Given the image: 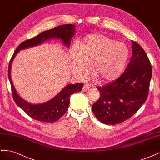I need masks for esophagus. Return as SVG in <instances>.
Segmentation results:
<instances>
[{
	"instance_id": "1",
	"label": "esophagus",
	"mask_w": 160,
	"mask_h": 160,
	"mask_svg": "<svg viewBox=\"0 0 160 160\" xmlns=\"http://www.w3.org/2000/svg\"><path fill=\"white\" fill-rule=\"evenodd\" d=\"M90 89V87H89V85H83V91H88L89 89Z\"/></svg>"
}]
</instances>
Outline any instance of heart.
Masks as SVG:
<instances>
[{
  "mask_svg": "<svg viewBox=\"0 0 160 160\" xmlns=\"http://www.w3.org/2000/svg\"><path fill=\"white\" fill-rule=\"evenodd\" d=\"M72 69L81 78L89 72L99 82H110L123 73L129 59L123 42L101 34H91L77 42L71 53Z\"/></svg>",
  "mask_w": 160,
  "mask_h": 160,
  "instance_id": "b5f03b06",
  "label": "heart"
}]
</instances>
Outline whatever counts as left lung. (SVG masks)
<instances>
[{"label": "left lung", "instance_id": "left-lung-1", "mask_svg": "<svg viewBox=\"0 0 160 160\" xmlns=\"http://www.w3.org/2000/svg\"><path fill=\"white\" fill-rule=\"evenodd\" d=\"M132 42V58L123 74L98 88L100 97L92 106V111L103 123L115 125L127 120L148 98L152 65L143 48Z\"/></svg>", "mask_w": 160, "mask_h": 160}]
</instances>
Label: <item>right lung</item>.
Returning <instances> with one entry per match:
<instances>
[{"mask_svg": "<svg viewBox=\"0 0 160 160\" xmlns=\"http://www.w3.org/2000/svg\"><path fill=\"white\" fill-rule=\"evenodd\" d=\"M75 27L76 26L75 25H71V24L59 25L52 29L43 31L35 37L22 42L14 52V54L9 62L8 76L11 85L13 99L19 108H21L28 115L34 119L49 123L57 122L66 113L70 103L71 95L76 92L81 91L83 84L80 83L69 84L65 86L51 100L42 103L32 104L23 99L14 89L11 75L12 62L14 57L20 51L39 45L43 42L51 38L60 39L62 42V45L69 49L71 38L75 33Z\"/></svg>", "mask_w": 160, "mask_h": 160, "instance_id": "obj_1", "label": "right lung"}]
</instances>
